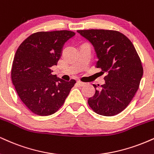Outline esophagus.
Returning <instances> with one entry per match:
<instances>
[{"label":"esophagus","instance_id":"esophagus-1","mask_svg":"<svg viewBox=\"0 0 154 154\" xmlns=\"http://www.w3.org/2000/svg\"><path fill=\"white\" fill-rule=\"evenodd\" d=\"M77 84H78L80 87H83V86H85V85H86V83L81 82V81H77Z\"/></svg>","mask_w":154,"mask_h":154}]
</instances>
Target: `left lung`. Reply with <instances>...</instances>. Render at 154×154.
<instances>
[{"label": "left lung", "instance_id": "8db88e82", "mask_svg": "<svg viewBox=\"0 0 154 154\" xmlns=\"http://www.w3.org/2000/svg\"><path fill=\"white\" fill-rule=\"evenodd\" d=\"M93 45L98 61L96 67L106 74L105 83L93 85L95 93L88 105L96 113L113 116L126 108L138 90L143 69L140 59L129 38L117 31H77Z\"/></svg>", "mask_w": 154, "mask_h": 154}]
</instances>
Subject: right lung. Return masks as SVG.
Instances as JSON below:
<instances>
[{
    "label": "right lung",
    "mask_w": 154,
    "mask_h": 154,
    "mask_svg": "<svg viewBox=\"0 0 154 154\" xmlns=\"http://www.w3.org/2000/svg\"><path fill=\"white\" fill-rule=\"evenodd\" d=\"M75 33L71 31H40L31 34L21 44L15 54L11 79L23 104L34 114L52 115L64 104L76 83L52 75L64 44Z\"/></svg>",
    "instance_id": "right-lung-1"
}]
</instances>
